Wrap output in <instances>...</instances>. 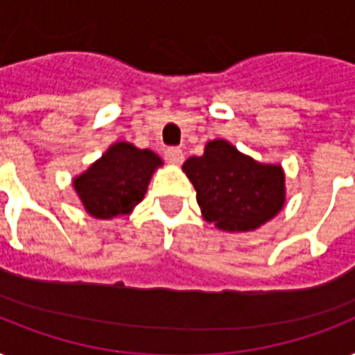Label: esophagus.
Returning a JSON list of instances; mask_svg holds the SVG:
<instances>
[{
    "mask_svg": "<svg viewBox=\"0 0 355 355\" xmlns=\"http://www.w3.org/2000/svg\"><path fill=\"white\" fill-rule=\"evenodd\" d=\"M164 155H166V160L171 164H182L184 162V153L178 147H167Z\"/></svg>",
    "mask_w": 355,
    "mask_h": 355,
    "instance_id": "esophagus-1",
    "label": "esophagus"
}]
</instances>
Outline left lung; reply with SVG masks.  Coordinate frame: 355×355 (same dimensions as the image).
<instances>
[{
    "instance_id": "obj_1",
    "label": "left lung",
    "mask_w": 355,
    "mask_h": 355,
    "mask_svg": "<svg viewBox=\"0 0 355 355\" xmlns=\"http://www.w3.org/2000/svg\"><path fill=\"white\" fill-rule=\"evenodd\" d=\"M197 191L202 217L225 232H248L270 221L286 202L282 166L259 164L227 139H214L205 155L182 166Z\"/></svg>"
}]
</instances>
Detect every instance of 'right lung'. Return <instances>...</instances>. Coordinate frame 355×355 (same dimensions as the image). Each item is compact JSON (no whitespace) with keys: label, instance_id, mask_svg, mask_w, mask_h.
Instances as JSON below:
<instances>
[{"label":"right lung","instance_id":"1","mask_svg":"<svg viewBox=\"0 0 355 355\" xmlns=\"http://www.w3.org/2000/svg\"><path fill=\"white\" fill-rule=\"evenodd\" d=\"M162 158L149 149L118 141L73 180L85 210L97 219L127 216L145 197Z\"/></svg>","mask_w":355,"mask_h":355}]
</instances>
